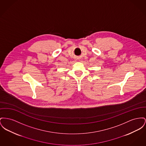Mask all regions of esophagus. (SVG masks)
<instances>
[{
	"label": "esophagus",
	"instance_id": "esophagus-1",
	"mask_svg": "<svg viewBox=\"0 0 146 146\" xmlns=\"http://www.w3.org/2000/svg\"><path fill=\"white\" fill-rule=\"evenodd\" d=\"M77 60H78V59H79V58H77Z\"/></svg>",
	"mask_w": 146,
	"mask_h": 146
}]
</instances>
